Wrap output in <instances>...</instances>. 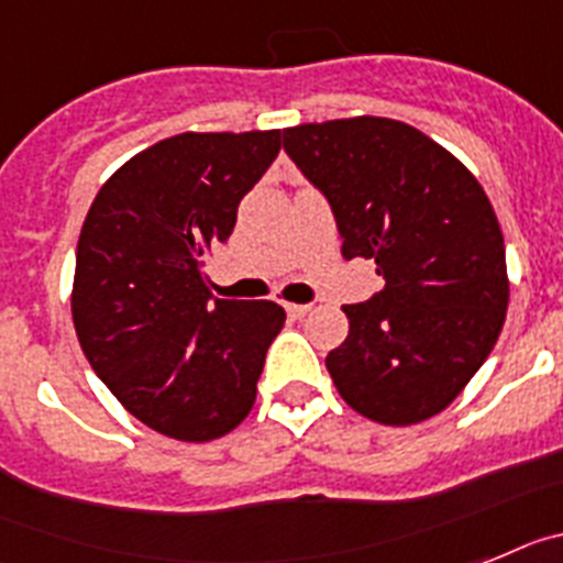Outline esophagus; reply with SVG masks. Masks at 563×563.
<instances>
[{
  "instance_id": "obj_1",
  "label": "esophagus",
  "mask_w": 563,
  "mask_h": 563,
  "mask_svg": "<svg viewBox=\"0 0 563 563\" xmlns=\"http://www.w3.org/2000/svg\"><path fill=\"white\" fill-rule=\"evenodd\" d=\"M311 306H300V302H286V314L291 317V320H302V317L309 314Z\"/></svg>"
}]
</instances>
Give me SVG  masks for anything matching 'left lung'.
<instances>
[{
    "label": "left lung",
    "instance_id": "8db88e82",
    "mask_svg": "<svg viewBox=\"0 0 563 563\" xmlns=\"http://www.w3.org/2000/svg\"><path fill=\"white\" fill-rule=\"evenodd\" d=\"M283 150L331 203L342 257L385 288L342 306L349 336L325 356L340 397L379 424L442 413L505 325V238L485 189L417 126L376 115L297 124Z\"/></svg>",
    "mask_w": 563,
    "mask_h": 563
}]
</instances>
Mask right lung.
Segmentation results:
<instances>
[{"label":"right lung","mask_w":563,"mask_h":563,"mask_svg":"<svg viewBox=\"0 0 563 563\" xmlns=\"http://www.w3.org/2000/svg\"><path fill=\"white\" fill-rule=\"evenodd\" d=\"M280 153V130L180 133L107 178L78 234L73 325L139 422L178 442L227 437L252 410L286 311L209 300L203 263Z\"/></svg>","instance_id":"1"}]
</instances>
